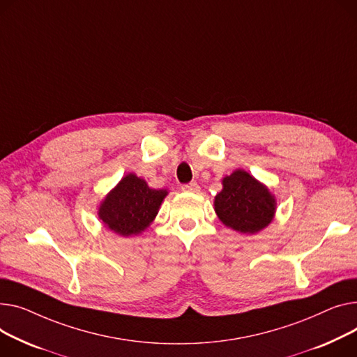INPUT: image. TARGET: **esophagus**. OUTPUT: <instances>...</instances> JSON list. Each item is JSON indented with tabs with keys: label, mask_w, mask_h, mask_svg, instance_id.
<instances>
[{
	"label": "esophagus",
	"mask_w": 357,
	"mask_h": 357,
	"mask_svg": "<svg viewBox=\"0 0 357 357\" xmlns=\"http://www.w3.org/2000/svg\"><path fill=\"white\" fill-rule=\"evenodd\" d=\"M182 189L185 192H192V194H197V192H199V185L197 183V182H191V183H186V185H183L182 186Z\"/></svg>",
	"instance_id": "34e87169"
}]
</instances>
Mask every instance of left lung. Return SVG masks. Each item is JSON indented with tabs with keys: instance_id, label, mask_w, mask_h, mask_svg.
<instances>
[{
	"instance_id": "left-lung-1",
	"label": "left lung",
	"mask_w": 357,
	"mask_h": 357,
	"mask_svg": "<svg viewBox=\"0 0 357 357\" xmlns=\"http://www.w3.org/2000/svg\"><path fill=\"white\" fill-rule=\"evenodd\" d=\"M213 209L225 227L251 235L273 222L277 199L267 185L244 169H235L222 178V189L213 198Z\"/></svg>"
}]
</instances>
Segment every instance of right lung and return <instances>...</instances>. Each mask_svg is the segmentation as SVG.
I'll return each instance as SVG.
<instances>
[{
  "mask_svg": "<svg viewBox=\"0 0 357 357\" xmlns=\"http://www.w3.org/2000/svg\"><path fill=\"white\" fill-rule=\"evenodd\" d=\"M168 194V189H153L145 179L129 172L102 199L99 220L121 236L139 235L153 222Z\"/></svg>",
  "mask_w": 357,
  "mask_h": 357,
  "instance_id": "obj_1",
  "label": "right lung"
}]
</instances>
